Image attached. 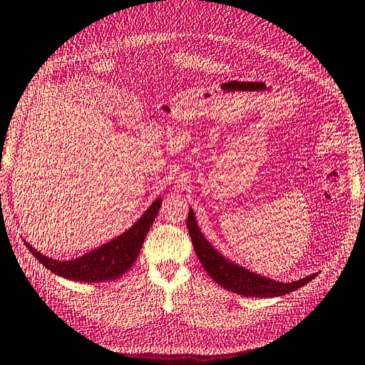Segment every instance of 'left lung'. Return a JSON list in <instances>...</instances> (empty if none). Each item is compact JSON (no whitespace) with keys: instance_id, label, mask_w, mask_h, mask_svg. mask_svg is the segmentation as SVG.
Returning a JSON list of instances; mask_svg holds the SVG:
<instances>
[{"instance_id":"1","label":"left lung","mask_w":365,"mask_h":365,"mask_svg":"<svg viewBox=\"0 0 365 365\" xmlns=\"http://www.w3.org/2000/svg\"><path fill=\"white\" fill-rule=\"evenodd\" d=\"M187 229L192 238L193 250L197 252L198 259L202 264V268L210 275L213 282H217L220 287H223L227 291L237 292L240 296H250V297H279L283 294H289V292L302 288L309 280H313L317 274L307 275L304 279H299L296 282H277L264 277L251 269L245 268V266L234 263L232 260L226 259V257L218 252L213 247L197 225L195 220V213L190 207L189 217H187Z\"/></svg>"}]
</instances>
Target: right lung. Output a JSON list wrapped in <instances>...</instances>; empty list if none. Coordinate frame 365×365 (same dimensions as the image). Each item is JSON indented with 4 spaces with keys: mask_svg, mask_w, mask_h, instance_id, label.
I'll use <instances>...</instances> for the list:
<instances>
[{
    "mask_svg": "<svg viewBox=\"0 0 365 365\" xmlns=\"http://www.w3.org/2000/svg\"><path fill=\"white\" fill-rule=\"evenodd\" d=\"M163 198H156L142 217L125 232L113 238L111 242L77 257L73 260H54L26 243L28 250L43 266L60 277L74 282H110L125 274L136 262L144 245V240L158 217Z\"/></svg>",
    "mask_w": 365,
    "mask_h": 365,
    "instance_id": "obj_1",
    "label": "right lung"
}]
</instances>
